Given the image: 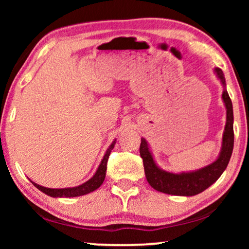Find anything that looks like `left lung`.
Segmentation results:
<instances>
[{"instance_id": "left-lung-1", "label": "left lung", "mask_w": 249, "mask_h": 249, "mask_svg": "<svg viewBox=\"0 0 249 249\" xmlns=\"http://www.w3.org/2000/svg\"><path fill=\"white\" fill-rule=\"evenodd\" d=\"M215 72L221 83L226 87V79H224L222 70L220 68H215ZM222 98L227 108V124L223 132L222 148H221V153L216 161L205 168L197 170L195 172L179 173V175L161 170L153 160V156L148 149L147 142L142 138L139 153H141L142 163H144L145 176L149 185L155 190L170 194V195L194 196L204 192L220 178L230 161L234 138L232 103H231L229 94L226 89L223 90Z\"/></svg>"}]
</instances>
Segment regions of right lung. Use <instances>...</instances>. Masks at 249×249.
I'll use <instances>...</instances> for the list:
<instances>
[{"mask_svg":"<svg viewBox=\"0 0 249 249\" xmlns=\"http://www.w3.org/2000/svg\"><path fill=\"white\" fill-rule=\"evenodd\" d=\"M115 141L112 142L110 145V147L107 148V153H105L103 160H102L100 166H98L97 171L95 175L93 176V178H90L88 181H86L83 185L78 186V187H73V188H61V189H52V188H46V187L39 186L37 183L33 182L34 186L36 188H38L40 192H43L46 195H49L51 197H77V196H81V195H86V194L94 192L95 189H97L102 183H103L104 179H105V172H107V161L108 158H110V154L112 152V149L114 147Z\"/></svg>","mask_w":249,"mask_h":249,"instance_id":"right-lung-1","label":"right lung"}]
</instances>
